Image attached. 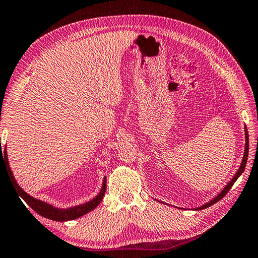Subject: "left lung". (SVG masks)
<instances>
[{
    "label": "left lung",
    "mask_w": 258,
    "mask_h": 258,
    "mask_svg": "<svg viewBox=\"0 0 258 258\" xmlns=\"http://www.w3.org/2000/svg\"><path fill=\"white\" fill-rule=\"evenodd\" d=\"M244 138H245V144H244V152H243V158H242V160H241V164H240V166H238V169H237V171L236 172H235V174L233 175V178L230 179V180L227 182V185L225 186V187H223L222 189H221V192H219L218 194H216V196L213 198L212 200H210L208 201V203H206V204H204V205H201L200 207H197V208H194V210L196 211H200V210H204V208H207V207H210V206H212V205H214L215 203H218L219 200H221L223 197L226 196L227 193H228V191L229 189L231 188V186L234 185V182L237 180L238 179V177H240V175L243 173V171H244V169H245V165H247V160H248V152H249V135H248V130H247V126L244 125ZM157 201H159V200H157ZM160 203V201H159ZM163 204H165V203H163Z\"/></svg>",
    "instance_id": "1"
}]
</instances>
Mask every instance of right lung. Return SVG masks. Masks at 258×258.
Instances as JSON below:
<instances>
[{
	"label": "right lung",
	"mask_w": 258,
	"mask_h": 258,
	"mask_svg": "<svg viewBox=\"0 0 258 258\" xmlns=\"http://www.w3.org/2000/svg\"><path fill=\"white\" fill-rule=\"evenodd\" d=\"M8 154H7V147L1 148L0 145V166L1 164L6 166V170L9 172V177L13 181V184L15 185V188L20 196V199H23L25 203H27L30 207L32 208L36 213H38L39 215L44 216V218L50 219V220H54V221H71V220L81 218V216L87 214V213L92 212L94 208H96L101 203L104 193H106V188H107V177L104 175L103 180H102V185H101V189L100 192L96 194V196L93 198V199L86 201L84 204L77 205V206H72V207H67V208H59L55 207L53 205L45 203V201L37 199V198H33L32 196H30L27 192L24 191L23 188L18 185V182L16 181V179L14 177L13 171L10 169L9 162H8Z\"/></svg>",
	"instance_id": "1"
}]
</instances>
